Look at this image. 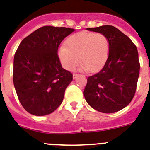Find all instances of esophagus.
<instances>
[{
    "instance_id": "esophagus-1",
    "label": "esophagus",
    "mask_w": 150,
    "mask_h": 150,
    "mask_svg": "<svg viewBox=\"0 0 150 150\" xmlns=\"http://www.w3.org/2000/svg\"><path fill=\"white\" fill-rule=\"evenodd\" d=\"M78 76H79L78 74H73V78H74V79H76Z\"/></svg>"
}]
</instances>
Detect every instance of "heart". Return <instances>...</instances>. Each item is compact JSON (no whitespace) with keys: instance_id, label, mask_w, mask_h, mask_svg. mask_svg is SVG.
<instances>
[{"instance_id":"heart-1","label":"heart","mask_w":150,"mask_h":150,"mask_svg":"<svg viewBox=\"0 0 150 150\" xmlns=\"http://www.w3.org/2000/svg\"><path fill=\"white\" fill-rule=\"evenodd\" d=\"M110 53V42L103 33L79 32L67 40L58 50V57L67 70H72L79 62L81 70L96 72L105 64Z\"/></svg>"}]
</instances>
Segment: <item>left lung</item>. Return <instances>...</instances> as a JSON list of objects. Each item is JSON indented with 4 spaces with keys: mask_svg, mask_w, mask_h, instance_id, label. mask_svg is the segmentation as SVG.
Instances as JSON below:
<instances>
[{
    "mask_svg": "<svg viewBox=\"0 0 150 150\" xmlns=\"http://www.w3.org/2000/svg\"><path fill=\"white\" fill-rule=\"evenodd\" d=\"M103 33L110 42V53L104 66L87 79L83 95L92 108L103 113H112L131 102L139 74L137 47L127 35L113 26L86 28Z\"/></svg>",
    "mask_w": 150,
    "mask_h": 150,
    "instance_id": "1",
    "label": "left lung"
}]
</instances>
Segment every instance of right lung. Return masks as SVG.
<instances>
[{
    "label": "right lung",
    "mask_w": 150,
    "mask_h": 150,
    "mask_svg": "<svg viewBox=\"0 0 150 150\" xmlns=\"http://www.w3.org/2000/svg\"><path fill=\"white\" fill-rule=\"evenodd\" d=\"M75 30L44 26L20 44L13 58V80L20 102L35 116H45L61 104L73 75L62 67L58 47Z\"/></svg>",
    "instance_id": "obj_1"
}]
</instances>
